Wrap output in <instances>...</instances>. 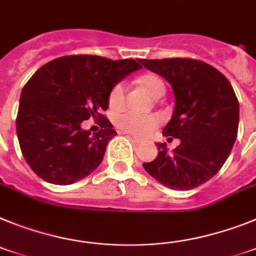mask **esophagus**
Listing matches in <instances>:
<instances>
[{
	"label": "esophagus",
	"mask_w": 256,
	"mask_h": 256,
	"mask_svg": "<svg viewBox=\"0 0 256 256\" xmlns=\"http://www.w3.org/2000/svg\"><path fill=\"white\" fill-rule=\"evenodd\" d=\"M124 134H126V132H124ZM130 138H131V139H132V140L135 142V143H142V139H140V138L134 136V135H130Z\"/></svg>",
	"instance_id": "34e87169"
}]
</instances>
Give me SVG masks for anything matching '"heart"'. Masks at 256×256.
Wrapping results in <instances>:
<instances>
[{
	"label": "heart",
	"instance_id": "heart-1",
	"mask_svg": "<svg viewBox=\"0 0 256 256\" xmlns=\"http://www.w3.org/2000/svg\"><path fill=\"white\" fill-rule=\"evenodd\" d=\"M138 84L143 86L153 98H160L165 94L166 86L165 82L156 73H144L138 77ZM126 100V88L122 82L116 84L110 91L108 95V103L110 110H121L125 106ZM116 124L121 130L125 132H130L136 136H146L150 135L154 128H158L160 118L154 114L140 116L136 113L128 112L120 114L116 120Z\"/></svg>",
	"mask_w": 256,
	"mask_h": 256
}]
</instances>
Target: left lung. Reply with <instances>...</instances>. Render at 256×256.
I'll return each instance as SVG.
<instances>
[{"instance_id":"left-lung-1","label":"left lung","mask_w":256,"mask_h":256,"mask_svg":"<svg viewBox=\"0 0 256 256\" xmlns=\"http://www.w3.org/2000/svg\"><path fill=\"white\" fill-rule=\"evenodd\" d=\"M146 70L170 82L175 95L172 118L164 128L180 144L143 164L156 180L172 190H188L206 183L220 170L237 138L240 104L226 76L205 62L190 58L140 59Z\"/></svg>"}]
</instances>
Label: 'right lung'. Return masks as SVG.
Listing matches in <instances>:
<instances>
[{
    "label": "right lung",
    "mask_w": 256,
    "mask_h": 256,
    "mask_svg": "<svg viewBox=\"0 0 256 256\" xmlns=\"http://www.w3.org/2000/svg\"><path fill=\"white\" fill-rule=\"evenodd\" d=\"M140 59L112 60L96 55H66L42 66L23 88L16 134L30 168L51 184H72L103 161L117 135L104 110L117 82L140 70ZM90 116L102 128H80Z\"/></svg>",
    "instance_id": "add662e5"
}]
</instances>
